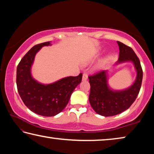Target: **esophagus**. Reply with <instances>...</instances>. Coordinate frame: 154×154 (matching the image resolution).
Returning a JSON list of instances; mask_svg holds the SVG:
<instances>
[{"instance_id": "obj_1", "label": "esophagus", "mask_w": 154, "mask_h": 154, "mask_svg": "<svg viewBox=\"0 0 154 154\" xmlns=\"http://www.w3.org/2000/svg\"><path fill=\"white\" fill-rule=\"evenodd\" d=\"M88 79V75L87 73H84L82 75V80L83 81H85V80H87Z\"/></svg>"}]
</instances>
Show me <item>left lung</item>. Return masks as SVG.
I'll return each mask as SVG.
<instances>
[{
  "label": "left lung",
  "mask_w": 154,
  "mask_h": 154,
  "mask_svg": "<svg viewBox=\"0 0 154 154\" xmlns=\"http://www.w3.org/2000/svg\"><path fill=\"white\" fill-rule=\"evenodd\" d=\"M119 59L116 64L132 62L137 71V78L130 87L122 91H114L107 85V71H100L89 75L91 91L89 102L98 114L113 116L125 111L135 101L141 87L143 70L140 61L132 48L118 41Z\"/></svg>",
  "instance_id": "8db88e82"
}]
</instances>
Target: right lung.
<instances>
[{"label": "right lung", "instance_id": "obj_1", "mask_svg": "<svg viewBox=\"0 0 154 154\" xmlns=\"http://www.w3.org/2000/svg\"><path fill=\"white\" fill-rule=\"evenodd\" d=\"M48 45H51L50 42L34 46L19 63L16 76L18 93L24 104L32 112L43 116H54L60 113L82 78L80 73L77 76L66 77L48 85L34 80L31 74V67L35 55L42 47Z\"/></svg>", "mask_w": 154, "mask_h": 154}]
</instances>
